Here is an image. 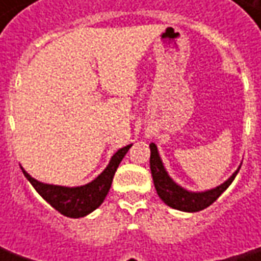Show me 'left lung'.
I'll use <instances>...</instances> for the list:
<instances>
[{"label": "left lung", "mask_w": 261, "mask_h": 261, "mask_svg": "<svg viewBox=\"0 0 261 261\" xmlns=\"http://www.w3.org/2000/svg\"><path fill=\"white\" fill-rule=\"evenodd\" d=\"M149 148H151L149 166H151V174H152V180L155 185L156 193L166 205L173 207V209H178V211H185V212L203 211L205 207L212 205L216 199L225 192L228 186L231 185L232 180L236 178L237 173L240 171V168H238L224 185L218 186L212 190L200 192V193L187 192L185 189H181L180 186L175 185L174 181L168 177L166 168L163 166V161L158 155L155 144H149Z\"/></svg>", "instance_id": "obj_1"}]
</instances>
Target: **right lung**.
I'll return each instance as SVG.
<instances>
[{
  "instance_id": "right-lung-1",
  "label": "right lung",
  "mask_w": 261,
  "mask_h": 261,
  "mask_svg": "<svg viewBox=\"0 0 261 261\" xmlns=\"http://www.w3.org/2000/svg\"><path fill=\"white\" fill-rule=\"evenodd\" d=\"M130 146L132 145L120 148L115 155L112 156L109 166L106 167V170L101 174L95 180H93L91 183L80 186V187L45 185V183L35 180L30 174H27L23 168L21 170H23L25 178L36 189V192L52 207H55L59 214L69 216V218H81V216L88 215L90 212H93L94 209H97L103 203L105 197L110 190L116 170Z\"/></svg>"
}]
</instances>
